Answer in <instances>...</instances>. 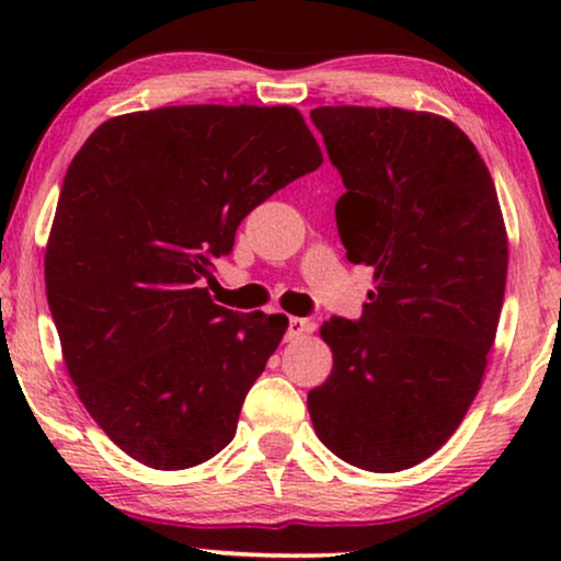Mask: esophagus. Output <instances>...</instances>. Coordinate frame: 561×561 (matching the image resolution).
Wrapping results in <instances>:
<instances>
[{
	"mask_svg": "<svg viewBox=\"0 0 561 561\" xmlns=\"http://www.w3.org/2000/svg\"><path fill=\"white\" fill-rule=\"evenodd\" d=\"M311 329H313L311 321H306V319H298V317H290V319H288L286 336H288V340H298V336L309 334Z\"/></svg>",
	"mask_w": 561,
	"mask_h": 561,
	"instance_id": "esophagus-1",
	"label": "esophagus"
}]
</instances>
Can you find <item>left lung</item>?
Instances as JSON below:
<instances>
[{"label": "left lung", "instance_id": "obj_1", "mask_svg": "<svg viewBox=\"0 0 561 561\" xmlns=\"http://www.w3.org/2000/svg\"><path fill=\"white\" fill-rule=\"evenodd\" d=\"M340 171L336 229L375 271L363 317L329 319L332 375L309 393L319 439L367 472L424 462L478 396L508 237L488 165L455 122L398 106H319Z\"/></svg>", "mask_w": 561, "mask_h": 561}]
</instances>
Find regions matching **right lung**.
Segmentation results:
<instances>
[{"label": "right lung", "mask_w": 561, "mask_h": 561, "mask_svg": "<svg viewBox=\"0 0 561 561\" xmlns=\"http://www.w3.org/2000/svg\"><path fill=\"white\" fill-rule=\"evenodd\" d=\"M321 150L294 106H163L106 119L68 165L45 290L81 403L137 462L186 470L234 439L286 334L204 288L240 221Z\"/></svg>", "instance_id": "obj_1"}]
</instances>
